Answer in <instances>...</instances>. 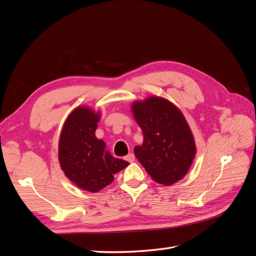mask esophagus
Wrapping results in <instances>:
<instances>
[{
    "label": "esophagus",
    "instance_id": "obj_1",
    "mask_svg": "<svg viewBox=\"0 0 256 256\" xmlns=\"http://www.w3.org/2000/svg\"><path fill=\"white\" fill-rule=\"evenodd\" d=\"M125 159L127 161H129V162H134V154H127V156L125 157Z\"/></svg>",
    "mask_w": 256,
    "mask_h": 256
}]
</instances>
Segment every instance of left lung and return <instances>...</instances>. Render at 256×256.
Instances as JSON below:
<instances>
[{
  "label": "left lung",
  "instance_id": "left-lung-1",
  "mask_svg": "<svg viewBox=\"0 0 256 256\" xmlns=\"http://www.w3.org/2000/svg\"><path fill=\"white\" fill-rule=\"evenodd\" d=\"M132 112L144 136L134 154L154 182L170 186L187 174L196 147L180 110L168 100L148 97L132 104Z\"/></svg>",
  "mask_w": 256,
  "mask_h": 256
}]
</instances>
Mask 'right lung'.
<instances>
[{"label":"right lung","mask_w":256,"mask_h":256,"mask_svg":"<svg viewBox=\"0 0 256 256\" xmlns=\"http://www.w3.org/2000/svg\"><path fill=\"white\" fill-rule=\"evenodd\" d=\"M100 114L78 106L67 118L58 142V160L65 175L79 188L98 192L129 162L116 159L95 136Z\"/></svg>","instance_id":"obj_1"}]
</instances>
